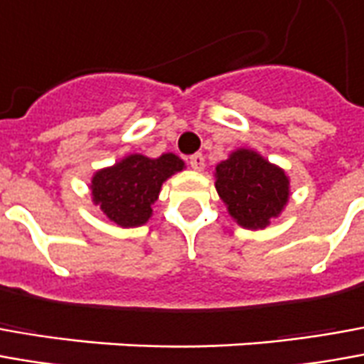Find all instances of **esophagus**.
Segmentation results:
<instances>
[{
	"instance_id": "34e87169",
	"label": "esophagus",
	"mask_w": 364,
	"mask_h": 364,
	"mask_svg": "<svg viewBox=\"0 0 364 364\" xmlns=\"http://www.w3.org/2000/svg\"><path fill=\"white\" fill-rule=\"evenodd\" d=\"M188 164L194 170H202L204 168V156L202 154H192V156L188 158Z\"/></svg>"
}]
</instances>
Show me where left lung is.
<instances>
[{"label": "left lung", "instance_id": "8db88e82", "mask_svg": "<svg viewBox=\"0 0 364 364\" xmlns=\"http://www.w3.org/2000/svg\"><path fill=\"white\" fill-rule=\"evenodd\" d=\"M215 190L237 224L262 230L287 204L289 178L254 150L240 149L215 166Z\"/></svg>", "mask_w": 364, "mask_h": 364}]
</instances>
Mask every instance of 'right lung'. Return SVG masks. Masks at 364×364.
<instances>
[{
  "instance_id": "obj_1",
  "label": "right lung",
  "mask_w": 364,
  "mask_h": 364,
  "mask_svg": "<svg viewBox=\"0 0 364 364\" xmlns=\"http://www.w3.org/2000/svg\"><path fill=\"white\" fill-rule=\"evenodd\" d=\"M182 168L184 162L170 152L160 158L130 154L92 176V202L117 225L136 228L146 224L162 182Z\"/></svg>"
}]
</instances>
